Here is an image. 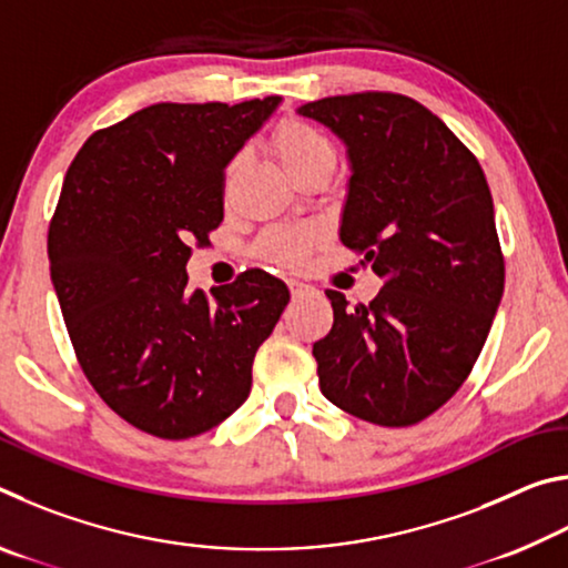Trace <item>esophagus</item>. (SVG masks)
<instances>
[{"label":"esophagus","instance_id":"obj_1","mask_svg":"<svg viewBox=\"0 0 568 568\" xmlns=\"http://www.w3.org/2000/svg\"><path fill=\"white\" fill-rule=\"evenodd\" d=\"M287 285H291V295H293V297H301V295H305L307 291H311V285H305V283H301V281H291Z\"/></svg>","mask_w":568,"mask_h":568}]
</instances>
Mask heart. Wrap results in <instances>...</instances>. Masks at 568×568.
<instances>
[{
	"label": "heart",
	"mask_w": 568,
	"mask_h": 568,
	"mask_svg": "<svg viewBox=\"0 0 568 568\" xmlns=\"http://www.w3.org/2000/svg\"><path fill=\"white\" fill-rule=\"evenodd\" d=\"M271 148L295 182L323 162H335L331 140L315 124L301 118H285L277 122L271 132ZM311 245L313 237L303 230H275V233L263 237L261 253L271 257L273 263L301 265Z\"/></svg>",
	"instance_id": "obj_1"
}]
</instances>
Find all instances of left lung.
Masks as SVG:
<instances>
[{"instance_id":"1","label":"left lung","mask_w":568,"mask_h":568,"mask_svg":"<svg viewBox=\"0 0 568 568\" xmlns=\"http://www.w3.org/2000/svg\"><path fill=\"white\" fill-rule=\"evenodd\" d=\"M348 145L341 240L383 287L313 345L323 396L376 426H413L474 371L504 295L494 197L478 160L440 118L396 92H355L297 110Z\"/></svg>"}]
</instances>
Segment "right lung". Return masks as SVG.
Returning a JSON list of instances; mask_svg holds the SVG:
<instances>
[{
  "label": "right lung",
  "mask_w": 568,
  "mask_h": 568,
  "mask_svg": "<svg viewBox=\"0 0 568 568\" xmlns=\"http://www.w3.org/2000/svg\"><path fill=\"white\" fill-rule=\"evenodd\" d=\"M277 102L150 104L92 132L64 175L47 255L67 333L98 396L150 436L233 416L291 301L257 267L210 295L185 273L223 223L225 165Z\"/></svg>",
  "instance_id": "1"
}]
</instances>
